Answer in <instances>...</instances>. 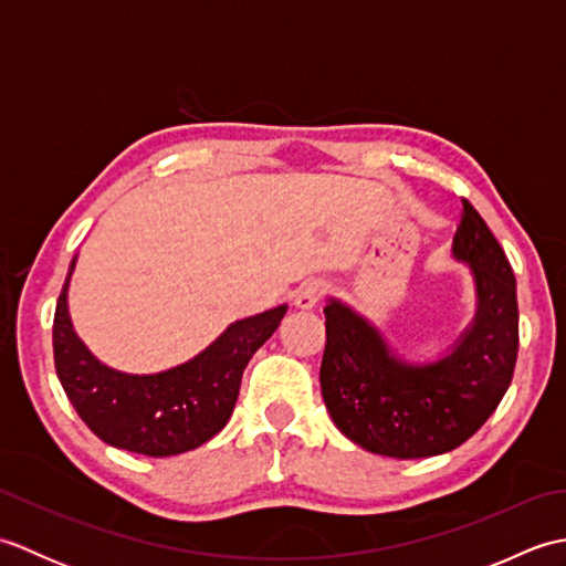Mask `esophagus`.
<instances>
[{
	"instance_id": "1",
	"label": "esophagus",
	"mask_w": 566,
	"mask_h": 566,
	"mask_svg": "<svg viewBox=\"0 0 566 566\" xmlns=\"http://www.w3.org/2000/svg\"><path fill=\"white\" fill-rule=\"evenodd\" d=\"M326 294V284L318 282V280H308L302 286H298L296 294H294V306L308 311L318 304V298Z\"/></svg>"
}]
</instances>
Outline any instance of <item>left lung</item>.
<instances>
[{"instance_id": "8db88e82", "label": "left lung", "mask_w": 566, "mask_h": 566, "mask_svg": "<svg viewBox=\"0 0 566 566\" xmlns=\"http://www.w3.org/2000/svg\"><path fill=\"white\" fill-rule=\"evenodd\" d=\"M452 260L474 284V316L430 359H408L343 298H326L321 391L333 423L359 448L396 460L460 448L496 411L518 355L515 276L499 240L469 201Z\"/></svg>"}]
</instances>
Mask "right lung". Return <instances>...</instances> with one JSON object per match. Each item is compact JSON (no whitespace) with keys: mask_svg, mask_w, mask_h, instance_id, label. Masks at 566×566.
<instances>
[{"mask_svg":"<svg viewBox=\"0 0 566 566\" xmlns=\"http://www.w3.org/2000/svg\"><path fill=\"white\" fill-rule=\"evenodd\" d=\"M72 258L53 321L55 371L70 403L87 428L118 450L172 457L199 448L221 432L238 401L250 357L270 340L286 304L233 321L199 355L150 375L104 365L77 335L70 318Z\"/></svg>","mask_w":566,"mask_h":566,"instance_id":"right-lung-1","label":"right lung"}]
</instances>
